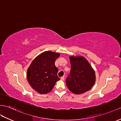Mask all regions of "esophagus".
Instances as JSON below:
<instances>
[{
  "instance_id": "1",
  "label": "esophagus",
  "mask_w": 121,
  "mask_h": 121,
  "mask_svg": "<svg viewBox=\"0 0 121 121\" xmlns=\"http://www.w3.org/2000/svg\"><path fill=\"white\" fill-rule=\"evenodd\" d=\"M60 79H61V81H64V79H65V76H62V77H61V78H60Z\"/></svg>"
}]
</instances>
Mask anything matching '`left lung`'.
I'll list each match as a JSON object with an SVG mask.
<instances>
[{"mask_svg":"<svg viewBox=\"0 0 121 121\" xmlns=\"http://www.w3.org/2000/svg\"><path fill=\"white\" fill-rule=\"evenodd\" d=\"M71 71L66 83L70 91L76 95L90 90L95 81V72L84 57L70 56Z\"/></svg>","mask_w":121,"mask_h":121,"instance_id":"8db88e82","label":"left lung"}]
</instances>
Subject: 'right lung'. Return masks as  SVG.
Here are the masks:
<instances>
[{
    "label": "right lung",
    "instance_id": "1",
    "mask_svg": "<svg viewBox=\"0 0 121 121\" xmlns=\"http://www.w3.org/2000/svg\"><path fill=\"white\" fill-rule=\"evenodd\" d=\"M59 56L58 53L46 51L35 58L28 68L26 77L29 83L38 93H48L60 79L55 66Z\"/></svg>",
    "mask_w": 121,
    "mask_h": 121
}]
</instances>
